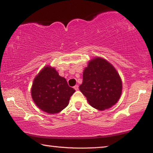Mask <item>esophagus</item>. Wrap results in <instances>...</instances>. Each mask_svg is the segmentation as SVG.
I'll list each match as a JSON object with an SVG mask.
<instances>
[{"label":"esophagus","mask_w":153,"mask_h":153,"mask_svg":"<svg viewBox=\"0 0 153 153\" xmlns=\"http://www.w3.org/2000/svg\"><path fill=\"white\" fill-rule=\"evenodd\" d=\"M74 88L76 90H78V88H79V86H78V85H76V86H75L74 87Z\"/></svg>","instance_id":"34e87169"}]
</instances>
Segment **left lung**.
<instances>
[{
  "mask_svg": "<svg viewBox=\"0 0 153 153\" xmlns=\"http://www.w3.org/2000/svg\"><path fill=\"white\" fill-rule=\"evenodd\" d=\"M79 88L92 107L103 111L120 99L122 82L112 65L104 59L95 57L84 69L83 82Z\"/></svg>",
  "mask_w": 153,
  "mask_h": 153,
  "instance_id": "obj_1",
  "label": "left lung"
}]
</instances>
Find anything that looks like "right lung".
<instances>
[{
  "instance_id": "obj_1",
  "label": "right lung",
  "mask_w": 153,
  "mask_h": 153,
  "mask_svg": "<svg viewBox=\"0 0 153 153\" xmlns=\"http://www.w3.org/2000/svg\"><path fill=\"white\" fill-rule=\"evenodd\" d=\"M76 92L68 86L65 78L59 76L56 69L46 66L33 79L31 93L38 108L49 114L61 112L69 102Z\"/></svg>"
}]
</instances>
